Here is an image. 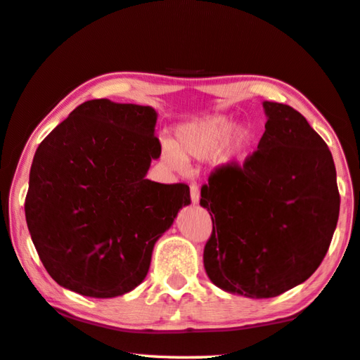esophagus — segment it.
Wrapping results in <instances>:
<instances>
[{
    "label": "esophagus",
    "mask_w": 360,
    "mask_h": 360,
    "mask_svg": "<svg viewBox=\"0 0 360 360\" xmlns=\"http://www.w3.org/2000/svg\"><path fill=\"white\" fill-rule=\"evenodd\" d=\"M191 200L193 205L198 203V200H200V191H198V186L193 184V182L191 184Z\"/></svg>",
    "instance_id": "1"
}]
</instances>
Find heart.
Here are the masks:
<instances>
[{
  "label": "heart",
  "instance_id": "obj_1",
  "mask_svg": "<svg viewBox=\"0 0 360 360\" xmlns=\"http://www.w3.org/2000/svg\"><path fill=\"white\" fill-rule=\"evenodd\" d=\"M233 118L222 113L182 123L174 129L173 142L162 146V160L173 169L184 167V158H203L211 154L216 168L227 167L252 144L253 134L248 127H237Z\"/></svg>",
  "mask_w": 360,
  "mask_h": 360
}]
</instances>
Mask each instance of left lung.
<instances>
[{"label":"left lung","instance_id":"left-lung-1","mask_svg":"<svg viewBox=\"0 0 360 360\" xmlns=\"http://www.w3.org/2000/svg\"><path fill=\"white\" fill-rule=\"evenodd\" d=\"M258 150L210 174L200 205L213 232L210 281L247 298H274L307 281L328 252L340 214L332 152L293 107L262 102Z\"/></svg>","mask_w":360,"mask_h":360}]
</instances>
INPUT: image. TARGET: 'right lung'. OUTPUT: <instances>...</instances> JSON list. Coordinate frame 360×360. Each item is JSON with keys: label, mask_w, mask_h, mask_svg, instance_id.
Listing matches in <instances>:
<instances>
[{"label": "right lung", "mask_w": 360, "mask_h": 360, "mask_svg": "<svg viewBox=\"0 0 360 360\" xmlns=\"http://www.w3.org/2000/svg\"><path fill=\"white\" fill-rule=\"evenodd\" d=\"M149 105L93 99L38 146L25 219L39 259L60 287L91 298L134 290L153 245L191 203L186 184L146 179L162 153Z\"/></svg>", "instance_id": "add662e5"}]
</instances>
